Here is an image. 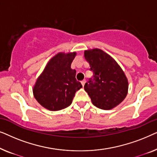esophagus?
<instances>
[{
    "label": "esophagus",
    "instance_id": "esophagus-1",
    "mask_svg": "<svg viewBox=\"0 0 157 157\" xmlns=\"http://www.w3.org/2000/svg\"><path fill=\"white\" fill-rule=\"evenodd\" d=\"M81 85L83 86V87L84 86V85H85V83H86V80H83V81H81Z\"/></svg>",
    "mask_w": 157,
    "mask_h": 157
}]
</instances>
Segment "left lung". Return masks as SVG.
Returning <instances> with one entry per match:
<instances>
[{"label": "left lung", "mask_w": 157, "mask_h": 157, "mask_svg": "<svg viewBox=\"0 0 157 157\" xmlns=\"http://www.w3.org/2000/svg\"><path fill=\"white\" fill-rule=\"evenodd\" d=\"M84 57L94 72L93 79L84 86L92 104L104 110H110L121 104L128 89V79L121 66L99 48L86 50Z\"/></svg>", "instance_id": "1"}]
</instances>
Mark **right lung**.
<instances>
[{
  "label": "right lung",
  "instance_id": "obj_1",
  "mask_svg": "<svg viewBox=\"0 0 157 157\" xmlns=\"http://www.w3.org/2000/svg\"><path fill=\"white\" fill-rule=\"evenodd\" d=\"M76 52H60L51 58L33 88L36 101L45 109L59 111L71 104L75 93L82 88L71 68Z\"/></svg>",
  "mask_w": 157,
  "mask_h": 157
}]
</instances>
